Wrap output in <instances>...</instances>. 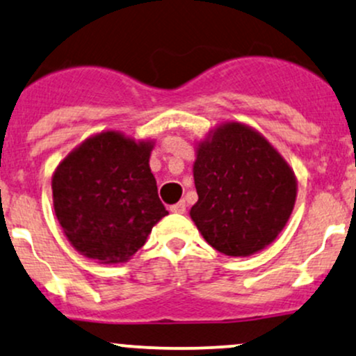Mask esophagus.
<instances>
[{"instance_id": "1", "label": "esophagus", "mask_w": 356, "mask_h": 356, "mask_svg": "<svg viewBox=\"0 0 356 356\" xmlns=\"http://www.w3.org/2000/svg\"><path fill=\"white\" fill-rule=\"evenodd\" d=\"M170 211L177 212V214H184V212H186V202L179 201L177 204H174V206L170 207Z\"/></svg>"}]
</instances>
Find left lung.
<instances>
[{
	"label": "left lung",
	"mask_w": 356,
	"mask_h": 356,
	"mask_svg": "<svg viewBox=\"0 0 356 356\" xmlns=\"http://www.w3.org/2000/svg\"><path fill=\"white\" fill-rule=\"evenodd\" d=\"M191 219L216 251L246 257L277 238L296 202L295 170L261 132L224 122L195 142Z\"/></svg>",
	"instance_id": "8db88e82"
}]
</instances>
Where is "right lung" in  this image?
I'll return each mask as SVG.
<instances>
[{"label": "right lung", "instance_id": "add662e5", "mask_svg": "<svg viewBox=\"0 0 356 356\" xmlns=\"http://www.w3.org/2000/svg\"><path fill=\"white\" fill-rule=\"evenodd\" d=\"M154 144L102 130L56 165L53 209L80 254L102 264L127 263L169 214L149 165Z\"/></svg>", "mask_w": 356, "mask_h": 356}]
</instances>
